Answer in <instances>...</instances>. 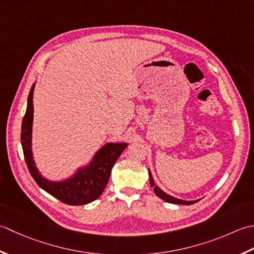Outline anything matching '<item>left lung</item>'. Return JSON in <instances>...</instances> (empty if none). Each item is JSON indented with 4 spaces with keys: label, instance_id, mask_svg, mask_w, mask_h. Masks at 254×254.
Listing matches in <instances>:
<instances>
[{
    "label": "left lung",
    "instance_id": "obj_1",
    "mask_svg": "<svg viewBox=\"0 0 254 254\" xmlns=\"http://www.w3.org/2000/svg\"><path fill=\"white\" fill-rule=\"evenodd\" d=\"M149 180H150V185H151V188H153L154 193H156V195L158 196V197H160L164 201H168V203L180 204V205H192V204L196 203V201L199 200V199H195V200L180 199V198H177V197H174V196H171V195L167 194L165 192H163V190L160 189L159 186H157L156 183H154L153 178H152V174H151V172H150V170H149Z\"/></svg>",
    "mask_w": 254,
    "mask_h": 254
}]
</instances>
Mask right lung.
<instances>
[{
    "label": "right lung",
    "instance_id": "1",
    "mask_svg": "<svg viewBox=\"0 0 254 254\" xmlns=\"http://www.w3.org/2000/svg\"><path fill=\"white\" fill-rule=\"evenodd\" d=\"M34 90L35 83L30 89L27 98V108L23 118L20 132L25 161L30 174L41 189L62 203L72 206L92 203L104 192L114 164L127 148L128 143H105L97 150L89 162L77 168L69 178L61 181H51L44 178L36 165L33 153Z\"/></svg>",
    "mask_w": 254,
    "mask_h": 254
}]
</instances>
